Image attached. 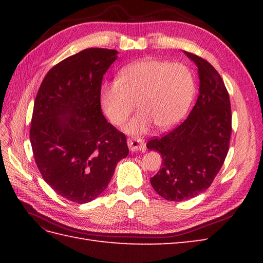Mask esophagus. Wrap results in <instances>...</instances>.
Masks as SVG:
<instances>
[{
    "label": "esophagus",
    "mask_w": 263,
    "mask_h": 263,
    "mask_svg": "<svg viewBox=\"0 0 263 263\" xmlns=\"http://www.w3.org/2000/svg\"><path fill=\"white\" fill-rule=\"evenodd\" d=\"M127 146L131 152H143L146 149V144L141 138H130L127 140Z\"/></svg>",
    "instance_id": "esophagus-1"
}]
</instances>
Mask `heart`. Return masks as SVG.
<instances>
[{
  "instance_id": "obj_1",
  "label": "heart",
  "mask_w": 263,
  "mask_h": 263,
  "mask_svg": "<svg viewBox=\"0 0 263 263\" xmlns=\"http://www.w3.org/2000/svg\"><path fill=\"white\" fill-rule=\"evenodd\" d=\"M195 93V79L186 65L163 60H143L125 66L119 80L100 88V104L111 123L122 125L136 108L140 110L126 125L132 135L147 132L153 123L167 130L186 115Z\"/></svg>"
}]
</instances>
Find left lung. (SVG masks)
Returning a JSON list of instances; mask_svg holds the SVG:
<instances>
[{"label": "left lung", "instance_id": "1", "mask_svg": "<svg viewBox=\"0 0 263 263\" xmlns=\"http://www.w3.org/2000/svg\"><path fill=\"white\" fill-rule=\"evenodd\" d=\"M184 53L198 66L197 103L182 124L147 143L163 159L150 183L170 201L194 198L211 185L224 164L232 135L230 95L221 77L208 61Z\"/></svg>", "mask_w": 263, "mask_h": 263}]
</instances>
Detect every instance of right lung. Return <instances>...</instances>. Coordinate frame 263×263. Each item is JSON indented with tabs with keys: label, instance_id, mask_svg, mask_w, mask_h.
Masks as SVG:
<instances>
[{
	"label": "right lung",
	"instance_id": "1",
	"mask_svg": "<svg viewBox=\"0 0 263 263\" xmlns=\"http://www.w3.org/2000/svg\"><path fill=\"white\" fill-rule=\"evenodd\" d=\"M119 52L87 48L47 72L33 104L30 143L44 180L61 197L87 203L107 187L128 155L124 133L100 107L103 77Z\"/></svg>",
	"mask_w": 263,
	"mask_h": 263
}]
</instances>
